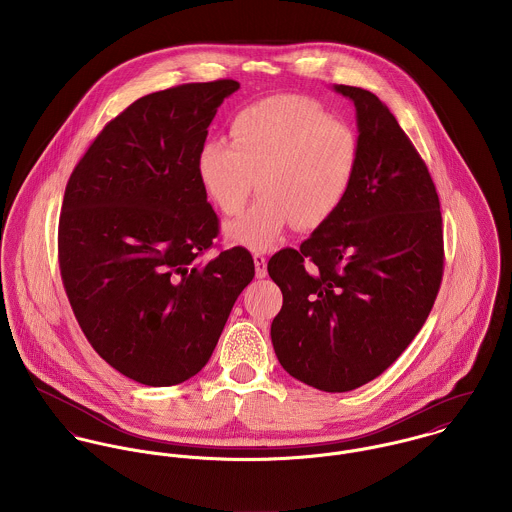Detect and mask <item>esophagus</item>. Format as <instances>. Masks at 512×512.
Listing matches in <instances>:
<instances>
[{
	"instance_id": "1",
	"label": "esophagus",
	"mask_w": 512,
	"mask_h": 512,
	"mask_svg": "<svg viewBox=\"0 0 512 512\" xmlns=\"http://www.w3.org/2000/svg\"><path fill=\"white\" fill-rule=\"evenodd\" d=\"M254 264H256V276L266 278L268 276V258L262 252H254Z\"/></svg>"
}]
</instances>
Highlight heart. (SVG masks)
<instances>
[{
  "label": "heart",
  "mask_w": 512,
  "mask_h": 512,
  "mask_svg": "<svg viewBox=\"0 0 512 512\" xmlns=\"http://www.w3.org/2000/svg\"><path fill=\"white\" fill-rule=\"evenodd\" d=\"M230 144L209 140L197 153L203 191L222 215H238L254 185L256 203L226 226L252 250L274 246L295 224L315 230L347 199L359 163L357 134L313 100L280 94L258 100L230 120Z\"/></svg>",
  "instance_id": "1"
}]
</instances>
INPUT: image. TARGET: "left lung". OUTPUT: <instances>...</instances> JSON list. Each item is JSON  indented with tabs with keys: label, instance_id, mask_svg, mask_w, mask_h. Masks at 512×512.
Returning a JSON list of instances; mask_svg holds the SVG:
<instances>
[{
	"label": "left lung",
	"instance_id": "obj_1",
	"mask_svg": "<svg viewBox=\"0 0 512 512\" xmlns=\"http://www.w3.org/2000/svg\"><path fill=\"white\" fill-rule=\"evenodd\" d=\"M357 108L359 163L345 203L297 250L268 262L284 293L272 321L280 365L323 392H349L392 365L426 323L443 276L432 175L386 104L337 84Z\"/></svg>",
	"mask_w": 512,
	"mask_h": 512
}]
</instances>
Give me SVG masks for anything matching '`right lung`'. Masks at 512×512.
Instances as JSON below:
<instances>
[{
    "instance_id": "add662e5",
    "label": "right lung",
    "mask_w": 512,
    "mask_h": 512,
    "mask_svg": "<svg viewBox=\"0 0 512 512\" xmlns=\"http://www.w3.org/2000/svg\"><path fill=\"white\" fill-rule=\"evenodd\" d=\"M230 78L147 94L110 120L76 163L59 219V266L92 349L146 386L189 380L209 363L230 309L254 278L234 246L201 258L219 217L197 153Z\"/></svg>"
}]
</instances>
